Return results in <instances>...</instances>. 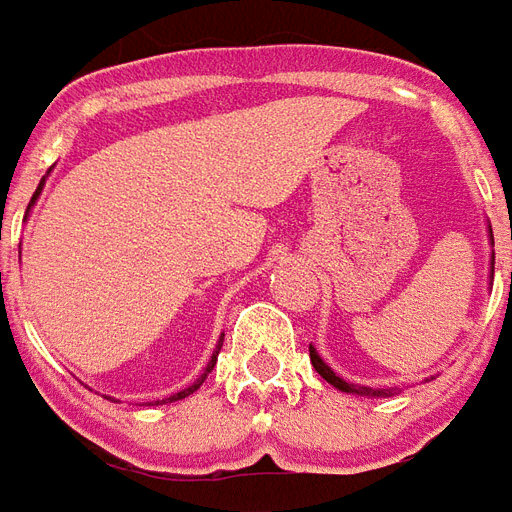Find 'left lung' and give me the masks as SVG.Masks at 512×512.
Masks as SVG:
<instances>
[{
	"instance_id": "8db88e82",
	"label": "left lung",
	"mask_w": 512,
	"mask_h": 512,
	"mask_svg": "<svg viewBox=\"0 0 512 512\" xmlns=\"http://www.w3.org/2000/svg\"><path fill=\"white\" fill-rule=\"evenodd\" d=\"M488 236H491V244H494V233H491V227H488ZM491 279H494V260H491ZM309 358H312V366L317 369V374H320L325 382H331L333 388H339V391L355 393V396H393V393H396V388H393V391L391 388H380V391H377V388H366V385H355V382L342 380V377L333 372L331 366L317 355V350H314L312 344H309Z\"/></svg>"
}]
</instances>
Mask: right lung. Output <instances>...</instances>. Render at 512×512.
<instances>
[{
	"label": "right lung",
	"mask_w": 512,
	"mask_h": 512,
	"mask_svg": "<svg viewBox=\"0 0 512 512\" xmlns=\"http://www.w3.org/2000/svg\"><path fill=\"white\" fill-rule=\"evenodd\" d=\"M43 184H45V179H43V181H40V187L34 189V195H32V203H29V208H32V206H34V200H37V195H40V192H43ZM29 208H26V211H29ZM222 336H225V333H222ZM219 342H222V339H219ZM219 347H222V344H217V350H214V355H211V361H208V366H206V372L200 374V377H198V382H192V385H189V388H184V391H179V393H173V396H170V399H162V401H157V404H168V401H179V399H187L189 393H195V391H198L200 385H203V382H206L208 372H211V369H214V363H217Z\"/></svg>",
	"instance_id": "obj_1"
}]
</instances>
